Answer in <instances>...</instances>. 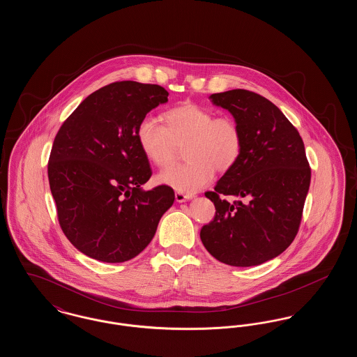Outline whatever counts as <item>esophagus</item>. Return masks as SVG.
I'll return each instance as SVG.
<instances>
[{
	"label": "esophagus",
	"mask_w": 357,
	"mask_h": 357,
	"mask_svg": "<svg viewBox=\"0 0 357 357\" xmlns=\"http://www.w3.org/2000/svg\"><path fill=\"white\" fill-rule=\"evenodd\" d=\"M191 198H192L191 195H185V194H182V192H175V201H176L178 204H182V202L190 201Z\"/></svg>",
	"instance_id": "1"
}]
</instances>
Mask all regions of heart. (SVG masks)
<instances>
[{
	"instance_id": "b5f03b06",
	"label": "heart",
	"mask_w": 357,
	"mask_h": 357,
	"mask_svg": "<svg viewBox=\"0 0 357 357\" xmlns=\"http://www.w3.org/2000/svg\"><path fill=\"white\" fill-rule=\"evenodd\" d=\"M163 123L147 116L136 127V140L144 156L156 167H166L185 147V165L162 171L156 181L182 194L207 186L215 170L227 172L239 160L243 139L237 121L195 102L167 109Z\"/></svg>"
}]
</instances>
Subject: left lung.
Wrapping results in <instances>:
<instances>
[{
	"label": "left lung",
	"instance_id": "left-lung-1",
	"mask_svg": "<svg viewBox=\"0 0 357 357\" xmlns=\"http://www.w3.org/2000/svg\"><path fill=\"white\" fill-rule=\"evenodd\" d=\"M237 121L243 146L237 165L204 195L214 220L201 229L207 252L230 266H255L289 248L303 217L310 169L298 131L272 102L246 91L213 93ZM231 195L233 204L219 198Z\"/></svg>",
	"mask_w": 357,
	"mask_h": 357
}]
</instances>
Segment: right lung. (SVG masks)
I'll return each instance as SVG.
<instances>
[{
  "instance_id": "add662e5",
  "label": "right lung",
  "mask_w": 357,
  "mask_h": 357,
  "mask_svg": "<svg viewBox=\"0 0 357 357\" xmlns=\"http://www.w3.org/2000/svg\"><path fill=\"white\" fill-rule=\"evenodd\" d=\"M167 98L160 85L112 83L91 93L60 127L50 186L60 226L83 255L108 264L134 258L174 204L171 187L143 190L153 172L136 140L139 121Z\"/></svg>"
}]
</instances>
